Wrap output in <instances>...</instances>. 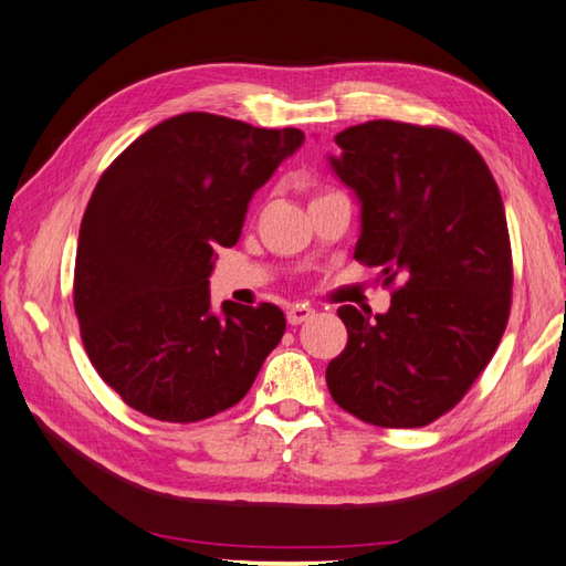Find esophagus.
Here are the masks:
<instances>
[{
  "mask_svg": "<svg viewBox=\"0 0 566 566\" xmlns=\"http://www.w3.org/2000/svg\"><path fill=\"white\" fill-rule=\"evenodd\" d=\"M315 315V311L311 308V306H306V304H296V306H292L286 311V321L292 323V325H301V323H306V321H311Z\"/></svg>",
  "mask_w": 566,
  "mask_h": 566,
  "instance_id": "1",
  "label": "esophagus"
}]
</instances>
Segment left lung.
Segmentation results:
<instances>
[{
    "mask_svg": "<svg viewBox=\"0 0 566 566\" xmlns=\"http://www.w3.org/2000/svg\"><path fill=\"white\" fill-rule=\"evenodd\" d=\"M335 144L327 161L361 205L354 258L396 294L386 313L337 308L349 339L327 388L369 424L424 427L465 396L504 335L514 272L502 195L451 129L371 120Z\"/></svg>",
    "mask_w": 566,
    "mask_h": 566,
    "instance_id": "obj_1",
    "label": "left lung"
}]
</instances>
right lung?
<instances>
[{"label": "right lung", "mask_w": 566, "mask_h": 566, "mask_svg": "<svg viewBox=\"0 0 566 566\" xmlns=\"http://www.w3.org/2000/svg\"><path fill=\"white\" fill-rule=\"evenodd\" d=\"M304 133L212 113L147 129L101 176L78 229L74 311L91 364L137 412L200 422L251 390L284 335L274 304L209 301L214 251Z\"/></svg>", "instance_id": "obj_1"}]
</instances>
